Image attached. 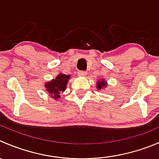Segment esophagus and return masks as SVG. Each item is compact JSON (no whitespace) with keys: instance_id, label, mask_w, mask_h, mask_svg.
Returning a JSON list of instances; mask_svg holds the SVG:
<instances>
[{"instance_id":"esophagus-1","label":"esophagus","mask_w":159,"mask_h":159,"mask_svg":"<svg viewBox=\"0 0 159 159\" xmlns=\"http://www.w3.org/2000/svg\"><path fill=\"white\" fill-rule=\"evenodd\" d=\"M87 75V72L86 71H83V70H80L79 72H78V75L81 77H84L85 76V75Z\"/></svg>"}]
</instances>
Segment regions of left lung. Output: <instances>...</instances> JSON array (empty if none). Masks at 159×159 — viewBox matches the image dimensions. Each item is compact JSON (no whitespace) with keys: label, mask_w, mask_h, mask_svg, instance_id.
<instances>
[{"label":"left lung","mask_w":159,"mask_h":159,"mask_svg":"<svg viewBox=\"0 0 159 159\" xmlns=\"http://www.w3.org/2000/svg\"><path fill=\"white\" fill-rule=\"evenodd\" d=\"M96 85H97L96 87L97 89H98V90H101V89H105V87L107 85V84H106V82L105 81V79H100L98 81Z\"/></svg>","instance_id":"obj_1"}]
</instances>
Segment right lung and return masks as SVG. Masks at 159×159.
Wrapping results in <instances>:
<instances>
[{
	"instance_id": "right-lung-1",
	"label": "right lung",
	"mask_w": 159,
	"mask_h": 159,
	"mask_svg": "<svg viewBox=\"0 0 159 159\" xmlns=\"http://www.w3.org/2000/svg\"><path fill=\"white\" fill-rule=\"evenodd\" d=\"M70 76L69 75H64V74H59L55 79L51 80L45 84V88L47 92H49L54 99L57 100L61 97L60 93L65 91L68 80L70 78Z\"/></svg>"
}]
</instances>
